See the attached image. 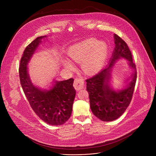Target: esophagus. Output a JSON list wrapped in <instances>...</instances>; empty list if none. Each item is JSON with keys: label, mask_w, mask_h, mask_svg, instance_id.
Segmentation results:
<instances>
[{"label": "esophagus", "mask_w": 156, "mask_h": 156, "mask_svg": "<svg viewBox=\"0 0 156 156\" xmlns=\"http://www.w3.org/2000/svg\"><path fill=\"white\" fill-rule=\"evenodd\" d=\"M73 86H74L75 90H77V91H79V90H81V89H83L84 86L83 80L82 79H80V78H76L74 81Z\"/></svg>", "instance_id": "esophagus-1"}]
</instances>
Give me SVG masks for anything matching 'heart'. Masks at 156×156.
Segmentation results:
<instances>
[{"mask_svg":"<svg viewBox=\"0 0 156 156\" xmlns=\"http://www.w3.org/2000/svg\"><path fill=\"white\" fill-rule=\"evenodd\" d=\"M107 46L104 42L90 39L70 47L68 51L69 57L76 62H83V68L86 72L94 74L102 67L107 54ZM66 68L73 65L68 61L65 62Z\"/></svg>","mask_w":156,"mask_h":156,"instance_id":"1","label":"heart"}]
</instances>
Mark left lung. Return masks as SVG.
I'll use <instances>...</instances> for the list:
<instances>
[{
    "instance_id": "1",
    "label": "left lung",
    "mask_w": 156,
    "mask_h": 156,
    "mask_svg": "<svg viewBox=\"0 0 156 156\" xmlns=\"http://www.w3.org/2000/svg\"><path fill=\"white\" fill-rule=\"evenodd\" d=\"M114 37L115 48L108 66L86 81L92 112L104 122L114 121L124 113L131 101L137 76L136 65L133 62L132 55L126 43L116 34ZM122 58L129 61V65L133 72L130 78L125 81L124 87L115 91L110 86L112 69Z\"/></svg>"
}]
</instances>
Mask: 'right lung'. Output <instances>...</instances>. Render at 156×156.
<instances>
[{
	"label": "right lung",
	"mask_w": 156,
	"mask_h": 156,
	"mask_svg": "<svg viewBox=\"0 0 156 156\" xmlns=\"http://www.w3.org/2000/svg\"><path fill=\"white\" fill-rule=\"evenodd\" d=\"M46 36L37 37L26 48L20 60L19 76L23 92L36 114L44 122L51 125H61L72 114L76 91L73 78L53 81L50 90H41L31 82L28 72L29 62Z\"/></svg>",
	"instance_id": "add662e5"
}]
</instances>
